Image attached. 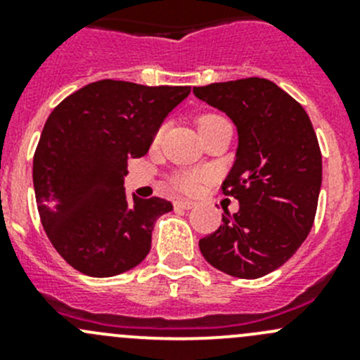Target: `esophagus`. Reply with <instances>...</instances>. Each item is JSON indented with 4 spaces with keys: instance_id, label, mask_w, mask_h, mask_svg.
<instances>
[{
    "instance_id": "34e87169",
    "label": "esophagus",
    "mask_w": 360,
    "mask_h": 360,
    "mask_svg": "<svg viewBox=\"0 0 360 360\" xmlns=\"http://www.w3.org/2000/svg\"><path fill=\"white\" fill-rule=\"evenodd\" d=\"M195 207V202L191 200H184V198H177V200H174V209L177 210H190Z\"/></svg>"
}]
</instances>
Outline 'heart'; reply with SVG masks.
<instances>
[{"label":"heart","instance_id":"1","mask_svg":"<svg viewBox=\"0 0 360 360\" xmlns=\"http://www.w3.org/2000/svg\"><path fill=\"white\" fill-rule=\"evenodd\" d=\"M219 120H224V118L219 115H214V112L202 115L200 118H198V129H203V127L210 125V123H214V122H219ZM158 137H160V132H158ZM203 179H205V174L197 172V170H195V172H183V174H177V176H174L172 184L177 188V190L191 193V191L198 190V186H200Z\"/></svg>","mask_w":360,"mask_h":360}]
</instances>
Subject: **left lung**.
<instances>
[{
	"mask_svg": "<svg viewBox=\"0 0 360 360\" xmlns=\"http://www.w3.org/2000/svg\"><path fill=\"white\" fill-rule=\"evenodd\" d=\"M193 94L226 112L238 132L235 163L223 193L237 198L223 224L198 248L217 270L259 278L300 249L314 226L322 155L307 111L264 78L195 86Z\"/></svg>",
	"mask_w": 360,
	"mask_h": 360,
	"instance_id": "8db88e82",
	"label": "left lung"
}]
</instances>
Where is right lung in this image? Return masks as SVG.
Instances as JSON below:
<instances>
[{"instance_id":"add662e5","label":"right lung","mask_w":360,"mask_h":360,"mask_svg":"<svg viewBox=\"0 0 360 360\" xmlns=\"http://www.w3.org/2000/svg\"><path fill=\"white\" fill-rule=\"evenodd\" d=\"M190 90L101 79L50 112L32 183L43 228L75 270L112 277L148 256L155 221L172 203L127 197V160L148 153L165 116Z\"/></svg>"}]
</instances>
